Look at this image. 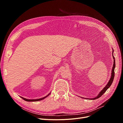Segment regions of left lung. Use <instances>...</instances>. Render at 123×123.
Listing matches in <instances>:
<instances>
[{
  "instance_id": "left-lung-1",
  "label": "left lung",
  "mask_w": 123,
  "mask_h": 123,
  "mask_svg": "<svg viewBox=\"0 0 123 123\" xmlns=\"http://www.w3.org/2000/svg\"><path fill=\"white\" fill-rule=\"evenodd\" d=\"M113 52H114V51H113V52H112V55H113V59H114V64H113V66L112 67V73H111V77L110 78V80L109 81L108 83L106 85V86L103 88V89L102 90H101V92L99 93V94L98 95V96L97 97H95L94 98H92V99H90V100H95V99H98L99 98H100L101 96H102L103 94H104V93H105L106 92V91L107 90V89L111 86V85H112V84L113 83V80L114 79V76H115V57H114V55H113Z\"/></svg>"
}]
</instances>
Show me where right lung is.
<instances>
[{
    "mask_svg": "<svg viewBox=\"0 0 123 123\" xmlns=\"http://www.w3.org/2000/svg\"><path fill=\"white\" fill-rule=\"evenodd\" d=\"M50 93L49 94H48L46 96L44 97H43V98H40V99H26V98H23V97H21V98H22L23 100H24L25 101H27V102H35V101H41V100H42L44 99L45 98H46L47 97H48V96L50 95Z\"/></svg>",
    "mask_w": 123,
    "mask_h": 123,
    "instance_id": "add662e5",
    "label": "right lung"
}]
</instances>
